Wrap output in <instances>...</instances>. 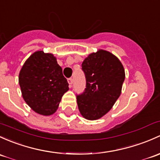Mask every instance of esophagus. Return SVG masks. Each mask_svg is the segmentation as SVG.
<instances>
[{
  "instance_id": "obj_1",
  "label": "esophagus",
  "mask_w": 160,
  "mask_h": 160,
  "mask_svg": "<svg viewBox=\"0 0 160 160\" xmlns=\"http://www.w3.org/2000/svg\"><path fill=\"white\" fill-rule=\"evenodd\" d=\"M73 79L72 78H69L68 80H67V82H68V83H69V85H70V87H71V86H72V84H73Z\"/></svg>"
}]
</instances>
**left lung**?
<instances>
[{"label":"left lung","mask_w":160,"mask_h":160,"mask_svg":"<svg viewBox=\"0 0 160 160\" xmlns=\"http://www.w3.org/2000/svg\"><path fill=\"white\" fill-rule=\"evenodd\" d=\"M86 77L85 91L77 97L81 115L89 120L101 118L112 109L121 94L125 70L110 52L99 50L82 63Z\"/></svg>","instance_id":"1"}]
</instances>
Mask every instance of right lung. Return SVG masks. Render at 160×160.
I'll return each instance as SVG.
<instances>
[{
  "instance_id": "add662e5",
  "label": "right lung",
  "mask_w": 160,
  "mask_h": 160,
  "mask_svg": "<svg viewBox=\"0 0 160 160\" xmlns=\"http://www.w3.org/2000/svg\"><path fill=\"white\" fill-rule=\"evenodd\" d=\"M19 84L24 101L37 113L50 116L69 90L67 79L53 54L38 50L23 63Z\"/></svg>"
}]
</instances>
